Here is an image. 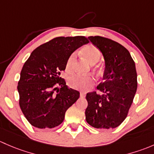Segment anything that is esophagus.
Here are the masks:
<instances>
[{
  "label": "esophagus",
  "instance_id": "obj_1",
  "mask_svg": "<svg viewBox=\"0 0 154 154\" xmlns=\"http://www.w3.org/2000/svg\"><path fill=\"white\" fill-rule=\"evenodd\" d=\"M80 96L82 98H85V96H86V93H85V92H81V93H80Z\"/></svg>",
  "mask_w": 154,
  "mask_h": 154
}]
</instances>
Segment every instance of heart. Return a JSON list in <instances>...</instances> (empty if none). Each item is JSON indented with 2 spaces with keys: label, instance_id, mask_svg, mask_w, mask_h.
Wrapping results in <instances>:
<instances>
[{
  "label": "heart",
  "instance_id": "b5f03b06",
  "mask_svg": "<svg viewBox=\"0 0 154 154\" xmlns=\"http://www.w3.org/2000/svg\"><path fill=\"white\" fill-rule=\"evenodd\" d=\"M82 53L88 61L91 64H96L99 61L101 58V52L99 49L93 45H88L82 50ZM76 53L71 54L66 60L65 69L67 72H72L74 70ZM94 79L90 75H85L77 74L72 75L68 79V85L73 89L76 90H87L93 85Z\"/></svg>",
  "mask_w": 154,
  "mask_h": 154
}]
</instances>
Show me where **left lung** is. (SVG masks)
<instances>
[{"label":"left lung","instance_id":"obj_1","mask_svg":"<svg viewBox=\"0 0 154 154\" xmlns=\"http://www.w3.org/2000/svg\"><path fill=\"white\" fill-rule=\"evenodd\" d=\"M90 41L102 53L105 61L103 82L96 91L87 93L86 121L96 128L110 129L125 119L137 90L135 62L129 51L110 38L90 36Z\"/></svg>","mask_w":154,"mask_h":154}]
</instances>
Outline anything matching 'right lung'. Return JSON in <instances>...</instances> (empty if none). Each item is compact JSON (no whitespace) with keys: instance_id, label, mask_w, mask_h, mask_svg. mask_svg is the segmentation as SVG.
Segmentation results:
<instances>
[{"instance_id":"obj_1","label":"right lung","mask_w":154,"mask_h":154,"mask_svg":"<svg viewBox=\"0 0 154 154\" xmlns=\"http://www.w3.org/2000/svg\"><path fill=\"white\" fill-rule=\"evenodd\" d=\"M88 43L85 36L55 38L33 50L24 63L18 83L19 105L32 126L47 129L63 122L80 93L68 88L61 72L69 55Z\"/></svg>"}]
</instances>
